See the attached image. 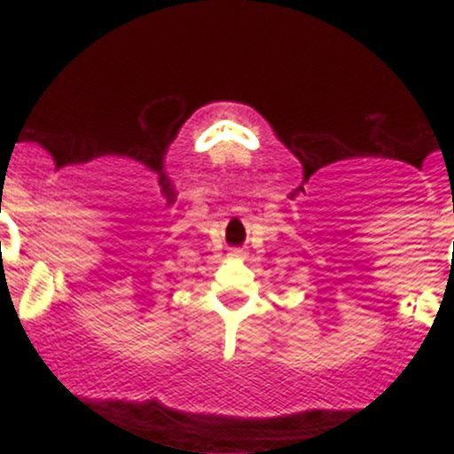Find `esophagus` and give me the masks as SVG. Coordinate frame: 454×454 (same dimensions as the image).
<instances>
[{
	"label": "esophagus",
	"instance_id": "1",
	"mask_svg": "<svg viewBox=\"0 0 454 454\" xmlns=\"http://www.w3.org/2000/svg\"><path fill=\"white\" fill-rule=\"evenodd\" d=\"M234 254H243V252H241V249H234Z\"/></svg>",
	"mask_w": 454,
	"mask_h": 454
}]
</instances>
